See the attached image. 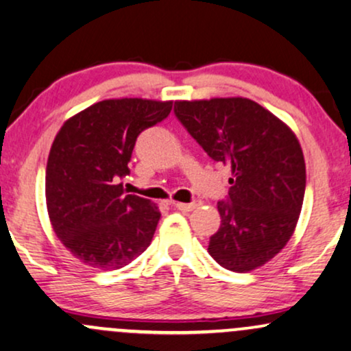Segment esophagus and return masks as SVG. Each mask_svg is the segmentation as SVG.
Masks as SVG:
<instances>
[{"mask_svg":"<svg viewBox=\"0 0 351 351\" xmlns=\"http://www.w3.org/2000/svg\"><path fill=\"white\" fill-rule=\"evenodd\" d=\"M173 204H175V208L181 210V213H189V210L196 208V202H173Z\"/></svg>","mask_w":351,"mask_h":351,"instance_id":"esophagus-1","label":"esophagus"}]
</instances>
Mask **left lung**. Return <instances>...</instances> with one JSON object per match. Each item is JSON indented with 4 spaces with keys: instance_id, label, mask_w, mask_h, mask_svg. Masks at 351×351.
<instances>
[{
    "instance_id": "8db88e82",
    "label": "left lung",
    "mask_w": 351,
    "mask_h": 351,
    "mask_svg": "<svg viewBox=\"0 0 351 351\" xmlns=\"http://www.w3.org/2000/svg\"><path fill=\"white\" fill-rule=\"evenodd\" d=\"M175 114L210 158L232 170L209 255L230 271L263 267L293 237L302 209L306 162L296 134L240 96L176 101Z\"/></svg>"
}]
</instances>
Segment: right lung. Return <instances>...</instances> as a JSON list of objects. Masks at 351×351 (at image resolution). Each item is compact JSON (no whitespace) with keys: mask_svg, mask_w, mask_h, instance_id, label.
I'll return each mask as SVG.
<instances>
[{"mask_svg":"<svg viewBox=\"0 0 351 351\" xmlns=\"http://www.w3.org/2000/svg\"><path fill=\"white\" fill-rule=\"evenodd\" d=\"M171 108L173 101L104 99L55 135L45 170L49 219L66 250L88 267L122 268L150 245L158 206L125 194L121 180L129 175L137 135Z\"/></svg>","mask_w":351,"mask_h":351,"instance_id":"right-lung-1","label":"right lung"}]
</instances>
